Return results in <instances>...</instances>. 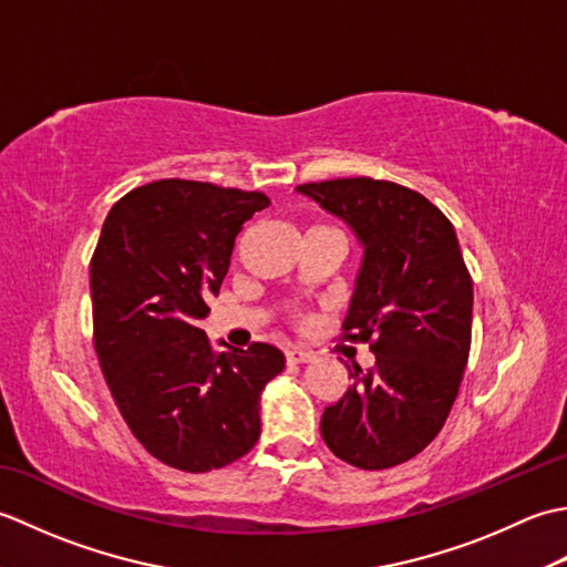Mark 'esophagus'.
I'll list each match as a JSON object with an SVG mask.
<instances>
[{
    "mask_svg": "<svg viewBox=\"0 0 567 567\" xmlns=\"http://www.w3.org/2000/svg\"><path fill=\"white\" fill-rule=\"evenodd\" d=\"M287 363L290 365H302V363H311L315 360V355L307 353V351H297V348H292V351H287Z\"/></svg>",
    "mask_w": 567,
    "mask_h": 567,
    "instance_id": "esophagus-1",
    "label": "esophagus"
}]
</instances>
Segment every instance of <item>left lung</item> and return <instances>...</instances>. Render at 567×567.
<instances>
[{"label": "left lung", "instance_id": "1", "mask_svg": "<svg viewBox=\"0 0 567 567\" xmlns=\"http://www.w3.org/2000/svg\"><path fill=\"white\" fill-rule=\"evenodd\" d=\"M355 234L363 260L343 331L372 341L375 368L323 409L321 436L360 470L394 467L439 436L461 388L473 280L453 224L419 192L372 177L297 187Z\"/></svg>", "mask_w": 567, "mask_h": 567}]
</instances>
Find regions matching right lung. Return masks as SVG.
Segmentation results:
<instances>
[{"instance_id":"right-lung-1","label":"right lung","mask_w":567,"mask_h":567,"mask_svg":"<svg viewBox=\"0 0 567 567\" xmlns=\"http://www.w3.org/2000/svg\"><path fill=\"white\" fill-rule=\"evenodd\" d=\"M260 192L161 179L118 199L90 262L94 348L131 433L161 463L209 473L260 436L262 390L285 368L270 343L214 353L199 321Z\"/></svg>"}]
</instances>
